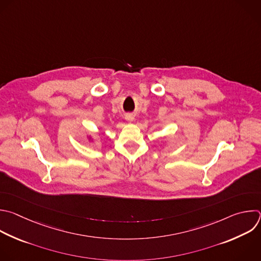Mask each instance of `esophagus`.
<instances>
[{
  "instance_id": "obj_1",
  "label": "esophagus",
  "mask_w": 261,
  "mask_h": 261,
  "mask_svg": "<svg viewBox=\"0 0 261 261\" xmlns=\"http://www.w3.org/2000/svg\"><path fill=\"white\" fill-rule=\"evenodd\" d=\"M125 118H126V120H127L128 122H132V121H133V119H134V118H133V116H132V115H130V114H129V115H126V117H125Z\"/></svg>"
}]
</instances>
